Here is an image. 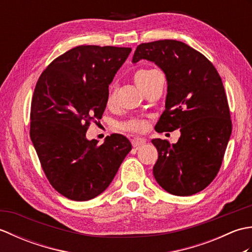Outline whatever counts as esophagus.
<instances>
[{"instance_id": "34e87169", "label": "esophagus", "mask_w": 252, "mask_h": 252, "mask_svg": "<svg viewBox=\"0 0 252 252\" xmlns=\"http://www.w3.org/2000/svg\"><path fill=\"white\" fill-rule=\"evenodd\" d=\"M146 143L145 138H141V137H134L132 140V146L133 147H140L143 144Z\"/></svg>"}]
</instances>
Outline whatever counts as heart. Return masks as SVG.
Returning <instances> with one entry per match:
<instances>
[{
    "label": "heart",
    "instance_id": "b5f03b06",
    "mask_svg": "<svg viewBox=\"0 0 252 252\" xmlns=\"http://www.w3.org/2000/svg\"><path fill=\"white\" fill-rule=\"evenodd\" d=\"M157 71L154 70H141L136 72L134 80L135 83L137 84V87L141 90L143 89L144 85L148 81L153 74ZM116 104V92L114 89H110L108 95H107V99H106V105L108 107L114 106ZM118 127L120 130L126 131V132H133V133H140L145 130L146 127V122L142 120V119H136V118H132V119H127L126 121L120 122L118 125Z\"/></svg>",
    "mask_w": 252,
    "mask_h": 252
}]
</instances>
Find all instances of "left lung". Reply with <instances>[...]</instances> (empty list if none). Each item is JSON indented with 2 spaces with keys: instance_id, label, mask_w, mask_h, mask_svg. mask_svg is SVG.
I'll use <instances>...</instances> for the list:
<instances>
[{
  "instance_id": "8db88e82",
  "label": "left lung",
  "mask_w": 252,
  "mask_h": 252,
  "mask_svg": "<svg viewBox=\"0 0 252 252\" xmlns=\"http://www.w3.org/2000/svg\"><path fill=\"white\" fill-rule=\"evenodd\" d=\"M154 62L168 81L165 109L157 132L180 129L176 144L156 138L153 173L164 190L190 196L211 183L221 168L232 133L231 112L220 74L208 58L176 40H159L136 47L132 63Z\"/></svg>"
}]
</instances>
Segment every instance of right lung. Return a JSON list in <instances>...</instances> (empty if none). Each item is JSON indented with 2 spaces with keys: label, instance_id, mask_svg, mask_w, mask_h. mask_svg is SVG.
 Wrapping results in <instances>:
<instances>
[{
  "label": "right lung",
  "instance_id": "obj_1",
  "mask_svg": "<svg viewBox=\"0 0 252 252\" xmlns=\"http://www.w3.org/2000/svg\"><path fill=\"white\" fill-rule=\"evenodd\" d=\"M130 47L80 45L55 58L37 80L30 110V137L42 170L54 189L76 201L101 194L132 149L111 134L98 145L85 137L101 119L108 85Z\"/></svg>",
  "mask_w": 252,
  "mask_h": 252
}]
</instances>
